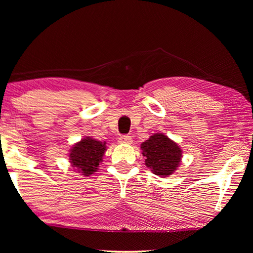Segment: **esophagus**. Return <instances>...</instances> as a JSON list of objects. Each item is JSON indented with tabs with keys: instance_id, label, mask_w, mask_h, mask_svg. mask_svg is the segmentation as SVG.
Wrapping results in <instances>:
<instances>
[{
	"instance_id": "esophagus-1",
	"label": "esophagus",
	"mask_w": 253,
	"mask_h": 253,
	"mask_svg": "<svg viewBox=\"0 0 253 253\" xmlns=\"http://www.w3.org/2000/svg\"><path fill=\"white\" fill-rule=\"evenodd\" d=\"M118 141H120V143H124V144H131L132 138L128 135H124L118 138Z\"/></svg>"
}]
</instances>
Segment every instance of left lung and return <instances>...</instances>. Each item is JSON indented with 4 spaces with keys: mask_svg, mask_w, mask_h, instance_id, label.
Segmentation results:
<instances>
[{
    "mask_svg": "<svg viewBox=\"0 0 253 253\" xmlns=\"http://www.w3.org/2000/svg\"><path fill=\"white\" fill-rule=\"evenodd\" d=\"M141 150L146 157L147 168L161 177L173 174L181 161L182 154L178 144L163 133H154L141 143Z\"/></svg>",
    "mask_w": 253,
    "mask_h": 253,
    "instance_id": "1",
    "label": "left lung"
}]
</instances>
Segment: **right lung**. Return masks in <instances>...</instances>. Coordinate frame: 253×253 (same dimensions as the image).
<instances>
[{"label": "right lung", "instance_id": "add662e5", "mask_svg": "<svg viewBox=\"0 0 253 253\" xmlns=\"http://www.w3.org/2000/svg\"><path fill=\"white\" fill-rule=\"evenodd\" d=\"M106 151L105 142L85 137L75 144L69 152V162L78 173L89 176L96 171Z\"/></svg>", "mask_w": 253, "mask_h": 253}]
</instances>
